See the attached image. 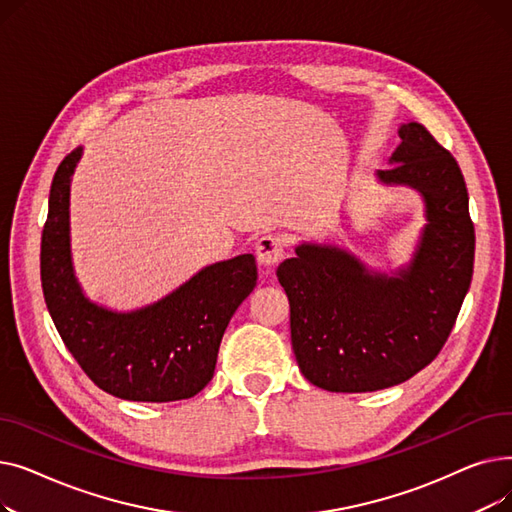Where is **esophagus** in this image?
<instances>
[{"mask_svg": "<svg viewBox=\"0 0 512 512\" xmlns=\"http://www.w3.org/2000/svg\"><path fill=\"white\" fill-rule=\"evenodd\" d=\"M284 238L276 234H265L257 240L255 245V255L259 265L263 267H274L282 257H284Z\"/></svg>", "mask_w": 512, "mask_h": 512, "instance_id": "esophagus-1", "label": "esophagus"}]
</instances>
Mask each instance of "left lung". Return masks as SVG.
Returning a JSON list of instances; mask_svg holds the SVG:
<instances>
[{"label":"left lung","instance_id":"1","mask_svg":"<svg viewBox=\"0 0 512 512\" xmlns=\"http://www.w3.org/2000/svg\"><path fill=\"white\" fill-rule=\"evenodd\" d=\"M398 137L392 168L375 178L423 199L427 224L411 261L386 274L336 245L301 242L276 272L299 369L330 392L413 378L442 351L471 286L475 230L461 168L423 124H400Z\"/></svg>","mask_w":512,"mask_h":512}]
</instances>
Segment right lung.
Listing matches in <instances>:
<instances>
[{"label": "right lung", "instance_id": "right-lung-1", "mask_svg": "<svg viewBox=\"0 0 512 512\" xmlns=\"http://www.w3.org/2000/svg\"><path fill=\"white\" fill-rule=\"evenodd\" d=\"M83 157L58 166L41 236V284L49 315L72 357L107 394L137 402L191 398L213 378L222 336L257 286L251 253L205 265L151 305L114 311L78 284L70 249V184Z\"/></svg>", "mask_w": 512, "mask_h": 512}]
</instances>
